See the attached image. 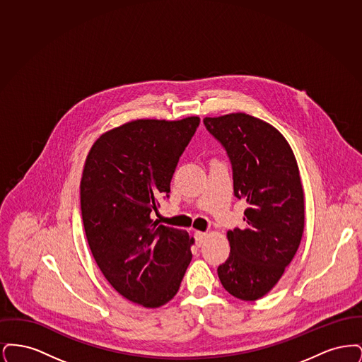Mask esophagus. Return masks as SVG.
I'll return each mask as SVG.
<instances>
[{
    "label": "esophagus",
    "mask_w": 362,
    "mask_h": 362,
    "mask_svg": "<svg viewBox=\"0 0 362 362\" xmlns=\"http://www.w3.org/2000/svg\"><path fill=\"white\" fill-rule=\"evenodd\" d=\"M194 238H195L197 245L201 247V245L205 243V240H206L207 233L206 232H199V230H197V232L194 233Z\"/></svg>",
    "instance_id": "1"
}]
</instances>
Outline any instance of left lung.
<instances>
[{
	"mask_svg": "<svg viewBox=\"0 0 362 362\" xmlns=\"http://www.w3.org/2000/svg\"><path fill=\"white\" fill-rule=\"evenodd\" d=\"M232 164L244 226L226 232L230 254L217 273L226 292L255 301L294 258L304 232V189L291 145L270 123L244 112L204 119Z\"/></svg>",
	"mask_w": 362,
	"mask_h": 362,
	"instance_id": "8db88e82",
	"label": "left lung"
}]
</instances>
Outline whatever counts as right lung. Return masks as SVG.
Listing matches in <instances>:
<instances>
[{"mask_svg": "<svg viewBox=\"0 0 362 362\" xmlns=\"http://www.w3.org/2000/svg\"><path fill=\"white\" fill-rule=\"evenodd\" d=\"M201 119H136L105 132L86 156L80 183L90 252L111 286L132 303L157 308L173 300L194 238L157 225L152 213Z\"/></svg>", "mask_w": 362, "mask_h": 362, "instance_id": "add662e5", "label": "right lung"}]
</instances>
